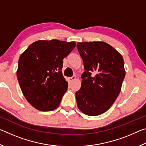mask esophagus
<instances>
[{
  "label": "esophagus",
  "mask_w": 146,
  "mask_h": 146,
  "mask_svg": "<svg viewBox=\"0 0 146 146\" xmlns=\"http://www.w3.org/2000/svg\"><path fill=\"white\" fill-rule=\"evenodd\" d=\"M69 79H70V82H73V80H75V79H76V76L74 75V76H71V77H70Z\"/></svg>",
  "instance_id": "esophagus-1"
}]
</instances>
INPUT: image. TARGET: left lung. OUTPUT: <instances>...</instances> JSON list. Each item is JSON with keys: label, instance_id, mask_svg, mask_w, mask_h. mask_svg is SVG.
Returning a JSON list of instances; mask_svg holds the SVG:
<instances>
[{"label": "left lung", "instance_id": "left-lung-1", "mask_svg": "<svg viewBox=\"0 0 146 146\" xmlns=\"http://www.w3.org/2000/svg\"><path fill=\"white\" fill-rule=\"evenodd\" d=\"M85 71L81 88L75 93L79 110L89 116L108 111L120 92L125 75L122 56L104 42H78Z\"/></svg>", "mask_w": 146, "mask_h": 146}]
</instances>
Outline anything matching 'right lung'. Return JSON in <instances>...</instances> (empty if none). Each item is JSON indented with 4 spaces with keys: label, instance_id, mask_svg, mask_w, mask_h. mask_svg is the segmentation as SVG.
<instances>
[{
    "label": "right lung",
    "instance_id": "obj_1",
    "mask_svg": "<svg viewBox=\"0 0 146 146\" xmlns=\"http://www.w3.org/2000/svg\"><path fill=\"white\" fill-rule=\"evenodd\" d=\"M75 46V42L38 40L21 54L17 79L24 96L36 110L58 107L68 85L62 73L63 59Z\"/></svg>",
    "mask_w": 146,
    "mask_h": 146
}]
</instances>
